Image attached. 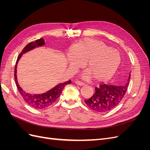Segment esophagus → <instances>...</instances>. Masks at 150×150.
<instances>
[{"label":"esophagus","mask_w":150,"mask_h":150,"mask_svg":"<svg viewBox=\"0 0 150 150\" xmlns=\"http://www.w3.org/2000/svg\"><path fill=\"white\" fill-rule=\"evenodd\" d=\"M75 83H76L77 85H78V86H84V83H82V82H81V81H75Z\"/></svg>","instance_id":"obj_1"}]
</instances>
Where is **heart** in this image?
<instances>
[{
    "mask_svg": "<svg viewBox=\"0 0 150 150\" xmlns=\"http://www.w3.org/2000/svg\"><path fill=\"white\" fill-rule=\"evenodd\" d=\"M88 71L83 76L92 78L96 81H104L115 74L121 63L120 53L100 40L84 39L67 53V62L71 69L83 67Z\"/></svg>",
    "mask_w": 150,
    "mask_h": 150,
    "instance_id": "1",
    "label": "heart"
}]
</instances>
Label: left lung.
Here are the masks:
<instances>
[{"instance_id": "obj_1", "label": "left lung", "mask_w": 150, "mask_h": 150, "mask_svg": "<svg viewBox=\"0 0 150 150\" xmlns=\"http://www.w3.org/2000/svg\"><path fill=\"white\" fill-rule=\"evenodd\" d=\"M131 74H129L127 83L122 86L101 84L95 88L92 97L84 100L87 106L98 112H105L112 110L121 103L128 87Z\"/></svg>"}]
</instances>
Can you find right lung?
Segmentation results:
<instances>
[{
  "instance_id": "obj_1",
  "label": "right lung",
  "mask_w": 150,
  "mask_h": 150,
  "mask_svg": "<svg viewBox=\"0 0 150 150\" xmlns=\"http://www.w3.org/2000/svg\"><path fill=\"white\" fill-rule=\"evenodd\" d=\"M44 45L45 42L43 39H38L34 42H30L28 45H26L25 47L23 49V50H22V52L17 57L14 71V78L16 84L22 97L23 98L24 100L25 101V103H28L30 106L33 107L35 109H38V110L45 109L52 105V104L57 100V98L59 97L63 89L65 87V86L71 83V81L69 80L67 81H66L64 83H59L54 86V87L51 89H50L47 91V92L42 94H30L28 93H26L25 91H24L21 87L20 85L19 84V83H18L17 78V66L18 62H19V61L20 60V59L24 54L28 52L29 51L36 47H42L44 46Z\"/></svg>"
}]
</instances>
